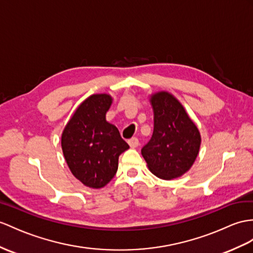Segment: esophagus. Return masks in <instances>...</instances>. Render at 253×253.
<instances>
[{
  "instance_id": "1",
  "label": "esophagus",
  "mask_w": 253,
  "mask_h": 253,
  "mask_svg": "<svg viewBox=\"0 0 253 253\" xmlns=\"http://www.w3.org/2000/svg\"><path fill=\"white\" fill-rule=\"evenodd\" d=\"M128 145H130V147L131 148H136L137 146H138V144H139V141H138V139L137 138H131V139H128Z\"/></svg>"
}]
</instances>
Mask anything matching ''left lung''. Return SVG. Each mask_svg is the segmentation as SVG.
<instances>
[{"instance_id": "left-lung-1", "label": "left lung", "mask_w": 253, "mask_h": 253, "mask_svg": "<svg viewBox=\"0 0 253 253\" xmlns=\"http://www.w3.org/2000/svg\"><path fill=\"white\" fill-rule=\"evenodd\" d=\"M153 134L141 149L148 169L164 180L186 174L198 158L201 134L182 104L168 91L150 95Z\"/></svg>"}]
</instances>
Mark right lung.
<instances>
[{
	"label": "right lung",
	"instance_id": "obj_1",
	"mask_svg": "<svg viewBox=\"0 0 253 253\" xmlns=\"http://www.w3.org/2000/svg\"><path fill=\"white\" fill-rule=\"evenodd\" d=\"M112 103L109 94L90 95L77 107L61 136L67 166L85 187H105L117 173L119 156L130 148L118 128L106 121Z\"/></svg>",
	"mask_w": 253,
	"mask_h": 253
}]
</instances>
